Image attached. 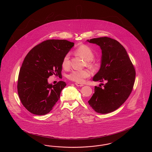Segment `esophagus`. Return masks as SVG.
<instances>
[{"instance_id": "obj_1", "label": "esophagus", "mask_w": 152, "mask_h": 152, "mask_svg": "<svg viewBox=\"0 0 152 152\" xmlns=\"http://www.w3.org/2000/svg\"><path fill=\"white\" fill-rule=\"evenodd\" d=\"M75 84H76L77 87H83V86H84V84H83L79 83H76Z\"/></svg>"}]
</instances>
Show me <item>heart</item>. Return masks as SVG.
Returning <instances> with one entry per match:
<instances>
[{"instance_id":"1","label":"heart","mask_w":152,"mask_h":152,"mask_svg":"<svg viewBox=\"0 0 152 152\" xmlns=\"http://www.w3.org/2000/svg\"><path fill=\"white\" fill-rule=\"evenodd\" d=\"M76 53L80 57L83 58L86 60V63L88 66L91 68L94 69L96 68L97 64L94 58L95 56L94 51L91 48L87 45H81L78 47L76 51ZM70 66V53H67L62 61V66L67 69ZM91 76V72L88 69L83 70H73L68 75V78L72 81L76 83H83L85 79L88 78Z\"/></svg>"}]
</instances>
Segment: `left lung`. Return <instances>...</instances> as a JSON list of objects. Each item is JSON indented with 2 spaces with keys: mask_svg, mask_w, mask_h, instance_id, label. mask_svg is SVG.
Returning <instances> with one entry per match:
<instances>
[{
  "mask_svg": "<svg viewBox=\"0 0 152 152\" xmlns=\"http://www.w3.org/2000/svg\"><path fill=\"white\" fill-rule=\"evenodd\" d=\"M87 41L101 48V67L93 80L105 83L102 87H94L88 103L97 113H110L129 97L135 81V68L125 48L115 39L102 37Z\"/></svg>",
  "mask_w": 152,
  "mask_h": 152,
  "instance_id": "left-lung-1",
  "label": "left lung"
}]
</instances>
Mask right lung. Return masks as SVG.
Listing matches in <instances>:
<instances>
[{"instance_id":"1","label":"right lung","mask_w":152,"mask_h":152,"mask_svg":"<svg viewBox=\"0 0 152 152\" xmlns=\"http://www.w3.org/2000/svg\"><path fill=\"white\" fill-rule=\"evenodd\" d=\"M73 45L66 40H47L35 46L24 58L17 88L22 104L31 113L46 115L58 100L66 83L60 81L52 86L48 79L53 75H61L63 59Z\"/></svg>"}]
</instances>
